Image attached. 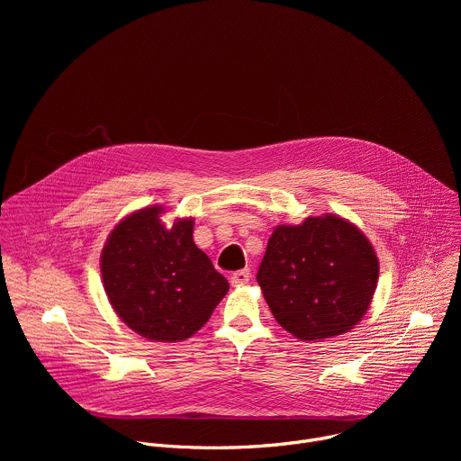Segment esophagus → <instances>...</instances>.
Masks as SVG:
<instances>
[{"mask_svg": "<svg viewBox=\"0 0 461 461\" xmlns=\"http://www.w3.org/2000/svg\"><path fill=\"white\" fill-rule=\"evenodd\" d=\"M249 281V270H239L231 276V285L233 286H242Z\"/></svg>", "mask_w": 461, "mask_h": 461, "instance_id": "esophagus-1", "label": "esophagus"}]
</instances>
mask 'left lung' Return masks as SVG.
<instances>
[{"label":"left lung","instance_id":"8db88e82","mask_svg":"<svg viewBox=\"0 0 461 461\" xmlns=\"http://www.w3.org/2000/svg\"><path fill=\"white\" fill-rule=\"evenodd\" d=\"M377 276V255L365 233L326 213L277 226L257 283L286 332L301 341H322L352 330L363 319Z\"/></svg>","mask_w":461,"mask_h":461}]
</instances>
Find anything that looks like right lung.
<instances>
[{
	"instance_id": "right-lung-1",
	"label": "right lung",
	"mask_w": 461,
	"mask_h": 461,
	"mask_svg": "<svg viewBox=\"0 0 461 461\" xmlns=\"http://www.w3.org/2000/svg\"><path fill=\"white\" fill-rule=\"evenodd\" d=\"M162 206L122 219L102 249L104 290L116 315L149 341L176 343L208 322L230 290L193 242V219L160 221Z\"/></svg>"
}]
</instances>
